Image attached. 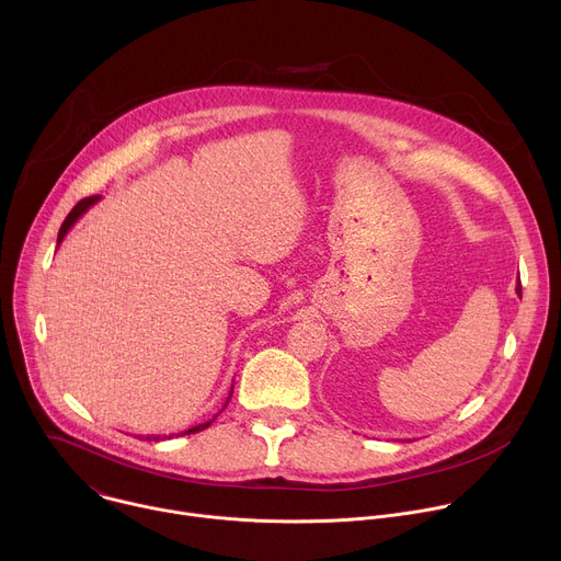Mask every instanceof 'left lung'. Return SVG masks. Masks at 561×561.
<instances>
[{
    "mask_svg": "<svg viewBox=\"0 0 561 561\" xmlns=\"http://www.w3.org/2000/svg\"><path fill=\"white\" fill-rule=\"evenodd\" d=\"M515 290H517V295L522 297V284H519V282H517V288H515Z\"/></svg>",
    "mask_w": 561,
    "mask_h": 561,
    "instance_id": "obj_1",
    "label": "left lung"
}]
</instances>
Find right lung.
<instances>
[{"mask_svg":"<svg viewBox=\"0 0 561 561\" xmlns=\"http://www.w3.org/2000/svg\"><path fill=\"white\" fill-rule=\"evenodd\" d=\"M100 199H102V197H100V195H93V197H87V199H82V202H79V204H77V206H75V208H72V210H70V213H68V217H66V219H64V224H61V228H59V234H57V247H59V244H61V242H64V237H66V232H68V230H70V228H72V226H75V221H77V219H79V217H82V215H84V213H87V210H89V208H91V206H93V204H98V202H100ZM230 397H232V386H230V392H228V399H226V404H228V402H230ZM226 404H224V409H226ZM224 409H221V411H224ZM213 420H215V417H213ZM213 420H210V422H213ZM210 422H204V424H197V426H193V428H188V431H184V435H191V433H199V431H204V428H208V426H210ZM171 437H173V435H169V437H167V439H171ZM146 439H148V442H150V439H152V442H159V435H157V437H154V435H152V437H146Z\"/></svg>","mask_w":561,"mask_h":561,"instance_id":"obj_1","label":"right lung"}]
</instances>
